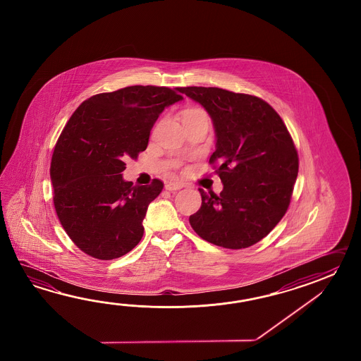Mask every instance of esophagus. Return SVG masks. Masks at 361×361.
I'll return each mask as SVG.
<instances>
[{
	"mask_svg": "<svg viewBox=\"0 0 361 361\" xmlns=\"http://www.w3.org/2000/svg\"><path fill=\"white\" fill-rule=\"evenodd\" d=\"M180 188H183V184L179 183V182H166L165 183V190H168V191H177Z\"/></svg>",
	"mask_w": 361,
	"mask_h": 361,
	"instance_id": "esophagus-1",
	"label": "esophagus"
}]
</instances>
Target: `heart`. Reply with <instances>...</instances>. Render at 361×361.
Segmentation results:
<instances>
[{"mask_svg":"<svg viewBox=\"0 0 361 361\" xmlns=\"http://www.w3.org/2000/svg\"><path fill=\"white\" fill-rule=\"evenodd\" d=\"M187 115H207L202 109H197V108H195V109H190V111H187L184 116Z\"/></svg>","mask_w":361,"mask_h":361,"instance_id":"b5f03b06","label":"heart"}]
</instances>
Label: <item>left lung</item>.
Returning <instances> with one entry per match:
<instances>
[{
  "mask_svg": "<svg viewBox=\"0 0 361 361\" xmlns=\"http://www.w3.org/2000/svg\"><path fill=\"white\" fill-rule=\"evenodd\" d=\"M177 90L212 117L216 142L209 162L219 164L215 173L223 183L218 196L200 190L192 228L227 249L257 244L284 216L298 176V154L284 121L254 95L202 86Z\"/></svg>",
  "mask_w": 361,
  "mask_h": 361,
  "instance_id": "obj_1",
  "label": "left lung"
}]
</instances>
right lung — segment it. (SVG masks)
Returning a JSON list of instances; mask_svg holds the SVG:
<instances>
[{
    "label": "right lung",
    "instance_id": "add662e5",
    "mask_svg": "<svg viewBox=\"0 0 361 361\" xmlns=\"http://www.w3.org/2000/svg\"><path fill=\"white\" fill-rule=\"evenodd\" d=\"M177 92L135 85L97 94L78 106L61 131L50 166L55 212L87 255L109 261L138 245L147 207L164 183L133 185L121 173L126 159L146 149L162 111L183 99Z\"/></svg>",
    "mask_w": 361,
    "mask_h": 361
}]
</instances>
